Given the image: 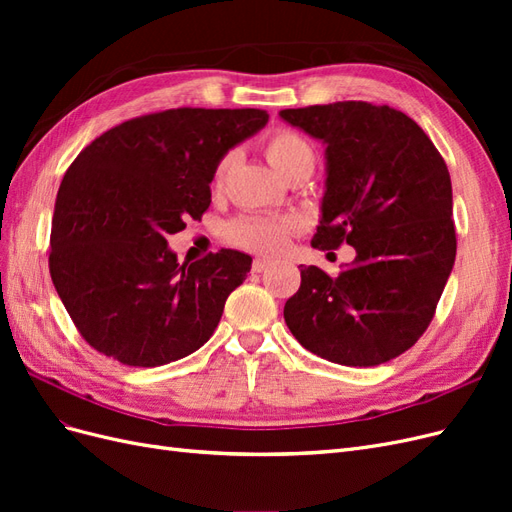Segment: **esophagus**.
Here are the masks:
<instances>
[{
	"label": "esophagus",
	"mask_w": 512,
	"mask_h": 512,
	"mask_svg": "<svg viewBox=\"0 0 512 512\" xmlns=\"http://www.w3.org/2000/svg\"><path fill=\"white\" fill-rule=\"evenodd\" d=\"M271 265H273V262L267 260V258H256V260L252 262V271H254V273H262V271H267Z\"/></svg>",
	"instance_id": "obj_1"
}]
</instances>
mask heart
<instances>
[{"instance_id": "1", "label": "heart", "mask_w": 512, "mask_h": 512, "mask_svg": "<svg viewBox=\"0 0 512 512\" xmlns=\"http://www.w3.org/2000/svg\"><path fill=\"white\" fill-rule=\"evenodd\" d=\"M262 153H265L271 166L284 179H294L299 175H312L316 168V149L307 138L290 128H277L262 138ZM237 160L235 151H226L224 156L215 162L211 175V188L220 190L226 183L232 164ZM303 228V220L299 215H280V218H265V215H243L226 224L224 239L258 254H280L286 250L290 237L297 235Z\"/></svg>"}]
</instances>
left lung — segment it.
Segmentation results:
<instances>
[{
	"instance_id": "obj_1",
	"label": "left lung",
	"mask_w": 512,
	"mask_h": 512,
	"mask_svg": "<svg viewBox=\"0 0 512 512\" xmlns=\"http://www.w3.org/2000/svg\"><path fill=\"white\" fill-rule=\"evenodd\" d=\"M327 143V192L316 250H356L329 277L301 267L284 305L297 342L322 359L371 367L416 344L455 265L451 175L414 119L371 102H333L280 113Z\"/></svg>"
}]
</instances>
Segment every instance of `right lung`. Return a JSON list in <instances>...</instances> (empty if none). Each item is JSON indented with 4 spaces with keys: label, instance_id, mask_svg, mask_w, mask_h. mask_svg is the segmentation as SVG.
I'll use <instances>...</instances> for the list:
<instances>
[{
    "label": "right lung",
    "instance_id": "1",
    "mask_svg": "<svg viewBox=\"0 0 512 512\" xmlns=\"http://www.w3.org/2000/svg\"><path fill=\"white\" fill-rule=\"evenodd\" d=\"M267 119L260 108H168L119 123L76 156L55 200L49 271L91 348L158 367L213 335L252 258L220 250L179 265L166 235L203 218L215 162Z\"/></svg>",
    "mask_w": 512,
    "mask_h": 512
}]
</instances>
